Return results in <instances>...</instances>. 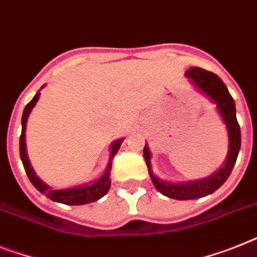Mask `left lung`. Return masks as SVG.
<instances>
[{"label": "left lung", "instance_id": "8db88e82", "mask_svg": "<svg viewBox=\"0 0 257 257\" xmlns=\"http://www.w3.org/2000/svg\"><path fill=\"white\" fill-rule=\"evenodd\" d=\"M185 75L186 77L192 80V82L198 90L205 93L214 103H217L219 114L222 115V119L224 120L226 127H227L230 146H228L227 159L219 171L215 172L213 176L206 177V179L190 181L186 182V184H172V182L162 181L158 177H155L154 173L151 172V165H150V158H151L150 150H148L147 144L144 146L143 155L155 188L165 197L180 201L201 198V197H205L207 194H211L219 186L223 185L224 181L231 175V171L236 163V158H238L239 150H240V127H239L238 120H236V109H235L234 98L231 97L227 86L224 85V82L215 73L202 69V68H189L185 72Z\"/></svg>", "mask_w": 257, "mask_h": 257}]
</instances>
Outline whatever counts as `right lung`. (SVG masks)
<instances>
[{
  "mask_svg": "<svg viewBox=\"0 0 257 257\" xmlns=\"http://www.w3.org/2000/svg\"><path fill=\"white\" fill-rule=\"evenodd\" d=\"M39 94L40 93H37V94L34 95V98L27 103L25 110H23L22 115V134H21V138H19V154H21V160H22V164L23 167H25L27 177H29L31 184H33L40 193H44L50 200L55 201V202L65 203V205H85V203L94 202V201L99 200V198L105 196L106 193L109 192L110 189L109 172L110 169H111V160H113L114 155L116 154V151L119 150L122 141L114 142L113 146H111L110 163L109 165H107V169H106V172L103 173V176L101 179L97 180V181L93 182V184H90V185H82L77 186V188H69V189H51L47 184H44V182L35 175V172L31 168V165H30L29 163V159H27L26 142H25V131H26L27 118H29L30 113H31V110H33V107L35 106V103L38 102Z\"/></svg>",
  "mask_w": 257,
  "mask_h": 257,
  "instance_id": "right-lung-1",
  "label": "right lung"
}]
</instances>
